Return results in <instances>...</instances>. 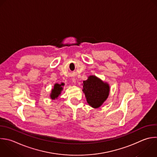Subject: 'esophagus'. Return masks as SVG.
<instances>
[{
	"mask_svg": "<svg viewBox=\"0 0 157 157\" xmlns=\"http://www.w3.org/2000/svg\"><path fill=\"white\" fill-rule=\"evenodd\" d=\"M72 82H73V83H75V82H76V80H75V79H72Z\"/></svg>",
	"mask_w": 157,
	"mask_h": 157,
	"instance_id": "esophagus-1",
	"label": "esophagus"
}]
</instances>
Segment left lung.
Masks as SVG:
<instances>
[{
  "label": "left lung",
  "instance_id": "left-lung-1",
  "mask_svg": "<svg viewBox=\"0 0 157 157\" xmlns=\"http://www.w3.org/2000/svg\"><path fill=\"white\" fill-rule=\"evenodd\" d=\"M83 83V91L85 93L87 102L92 107H99L109 96V85L93 75L90 76Z\"/></svg>",
  "mask_w": 157,
  "mask_h": 157
}]
</instances>
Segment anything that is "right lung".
Masks as SVG:
<instances>
[{"mask_svg":"<svg viewBox=\"0 0 157 157\" xmlns=\"http://www.w3.org/2000/svg\"><path fill=\"white\" fill-rule=\"evenodd\" d=\"M64 85V83H61V85L56 83L55 85L54 88L52 90V94L50 95V97L52 99H55L61 94V92L63 90L62 86H63Z\"/></svg>","mask_w":157,"mask_h":157,"instance_id":"obj_1","label":"right lung"}]
</instances>
